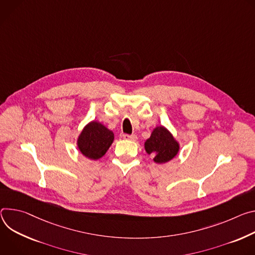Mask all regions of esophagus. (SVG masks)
I'll use <instances>...</instances> for the list:
<instances>
[{
  "label": "esophagus",
  "mask_w": 255,
  "mask_h": 255,
  "mask_svg": "<svg viewBox=\"0 0 255 255\" xmlns=\"http://www.w3.org/2000/svg\"><path fill=\"white\" fill-rule=\"evenodd\" d=\"M123 137L125 139H129V140H135L137 138L136 134H128V133H124Z\"/></svg>",
  "instance_id": "obj_1"
}]
</instances>
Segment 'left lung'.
<instances>
[{
  "label": "left lung",
  "mask_w": 255,
  "mask_h": 255,
  "mask_svg": "<svg viewBox=\"0 0 255 255\" xmlns=\"http://www.w3.org/2000/svg\"><path fill=\"white\" fill-rule=\"evenodd\" d=\"M145 150L153 155L155 163L163 164L172 160L179 152V144L166 128L156 127L145 142Z\"/></svg>",
  "instance_id": "left-lung-1"
}]
</instances>
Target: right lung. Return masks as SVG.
Returning a JSON list of instances; mask_svg holds the SVG:
<instances>
[{
    "label": "right lung",
    "instance_id": "right-lung-1",
    "mask_svg": "<svg viewBox=\"0 0 255 255\" xmlns=\"http://www.w3.org/2000/svg\"><path fill=\"white\" fill-rule=\"evenodd\" d=\"M115 139V133L98 122H91L81 131L77 145L80 152L91 160H98L105 155Z\"/></svg>",
    "mask_w": 255,
    "mask_h": 255
}]
</instances>
